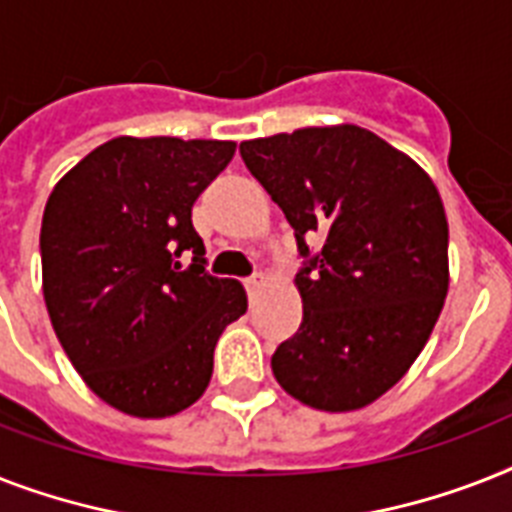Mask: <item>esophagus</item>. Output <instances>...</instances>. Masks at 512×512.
<instances>
[{
    "mask_svg": "<svg viewBox=\"0 0 512 512\" xmlns=\"http://www.w3.org/2000/svg\"><path fill=\"white\" fill-rule=\"evenodd\" d=\"M265 281H268V276H265V273H255V276H249L244 284H247L249 294H255V292H260V289H263Z\"/></svg>",
    "mask_w": 512,
    "mask_h": 512,
    "instance_id": "esophagus-1",
    "label": "esophagus"
}]
</instances>
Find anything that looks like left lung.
Instances as JSON below:
<instances>
[{"mask_svg": "<svg viewBox=\"0 0 512 512\" xmlns=\"http://www.w3.org/2000/svg\"><path fill=\"white\" fill-rule=\"evenodd\" d=\"M239 152L305 260L302 323L270 357L273 376L315 410L371 405L421 355L447 297L450 231L434 181L360 126L299 128Z\"/></svg>", "mask_w": 512, "mask_h": 512, "instance_id": "obj_1", "label": "left lung"}]
</instances>
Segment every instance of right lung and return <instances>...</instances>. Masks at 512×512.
Wrapping results in <instances>:
<instances>
[{
	"label": "right lung",
	"instance_id": "right-lung-1",
	"mask_svg": "<svg viewBox=\"0 0 512 512\" xmlns=\"http://www.w3.org/2000/svg\"><path fill=\"white\" fill-rule=\"evenodd\" d=\"M234 152V141L118 136L49 194L39 244L52 328L86 386L120 413L168 418L194 405L218 336L247 313L244 286L207 273L191 226Z\"/></svg>",
	"mask_w": 512,
	"mask_h": 512
}]
</instances>
